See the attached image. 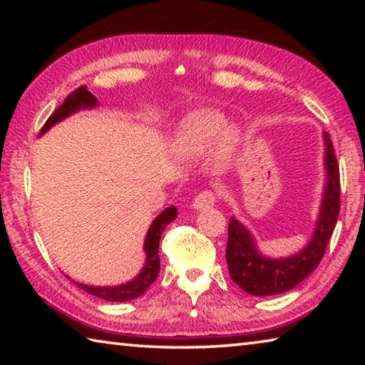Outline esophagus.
I'll return each instance as SVG.
<instances>
[{
    "label": "esophagus",
    "mask_w": 365,
    "mask_h": 365,
    "mask_svg": "<svg viewBox=\"0 0 365 365\" xmlns=\"http://www.w3.org/2000/svg\"><path fill=\"white\" fill-rule=\"evenodd\" d=\"M215 200H217V197H215V193L212 190H202L193 200V209L200 211V209L211 207L215 205Z\"/></svg>",
    "instance_id": "34e87169"
}]
</instances>
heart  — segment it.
I'll list each match as a JSON object with an SVG mask.
<instances>
[{
	"mask_svg": "<svg viewBox=\"0 0 365 365\" xmlns=\"http://www.w3.org/2000/svg\"><path fill=\"white\" fill-rule=\"evenodd\" d=\"M225 117L217 110L202 109L190 114L183 119L177 130L175 150L185 158L200 156V154L211 150L219 140V148L222 153H228L235 143V133L225 128ZM221 138H218V135Z\"/></svg>",
	"mask_w": 365,
	"mask_h": 365,
	"instance_id": "b5f03b06",
	"label": "heart"
}]
</instances>
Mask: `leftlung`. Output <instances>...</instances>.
<instances>
[{
  "instance_id": "obj_1",
  "label": "left lung",
  "mask_w": 365,
  "mask_h": 365,
  "mask_svg": "<svg viewBox=\"0 0 365 365\" xmlns=\"http://www.w3.org/2000/svg\"><path fill=\"white\" fill-rule=\"evenodd\" d=\"M324 140L327 187L316 232L304 250L287 259H267L259 255L246 227L233 217L228 222V274L243 292L255 296L285 293L304 280L322 261L339 214V165L327 132Z\"/></svg>"
}]
</instances>
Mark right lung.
Instances as JSON below:
<instances>
[{"instance_id": "right-lung-1", "label": "right lung", "mask_w": 365, "mask_h": 365, "mask_svg": "<svg viewBox=\"0 0 365 365\" xmlns=\"http://www.w3.org/2000/svg\"><path fill=\"white\" fill-rule=\"evenodd\" d=\"M96 98L86 90V86H78L77 90H73L72 93L66 98L64 103L54 110V113L48 117V120L45 122V125L41 127L40 135L49 130L54 123H58L59 120H63L64 117L71 115L72 113H76L80 108H91L96 106ZM177 217V209L174 206H170L168 209H164L160 212L148 230L146 240H145V251H146V264L145 267L141 269L138 277H135L132 282L125 283V285H119V287H88V285H82V283H77L78 288H82L83 292L98 296L104 301H113V302H123V301H130L133 298H138V296L143 294L148 288H150L151 283L158 279L159 274V240L160 235H163V230L168 227L172 220Z\"/></svg>"}]
</instances>
